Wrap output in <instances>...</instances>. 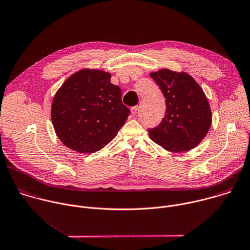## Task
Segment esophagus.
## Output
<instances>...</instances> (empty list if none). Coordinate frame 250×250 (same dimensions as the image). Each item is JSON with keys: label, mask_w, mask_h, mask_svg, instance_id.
I'll return each mask as SVG.
<instances>
[{"label": "esophagus", "mask_w": 250, "mask_h": 250, "mask_svg": "<svg viewBox=\"0 0 250 250\" xmlns=\"http://www.w3.org/2000/svg\"><path fill=\"white\" fill-rule=\"evenodd\" d=\"M137 111H138V106H135V107H132L130 112H131V115L132 116H135L137 114Z\"/></svg>", "instance_id": "obj_1"}]
</instances>
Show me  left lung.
<instances>
[{
  "mask_svg": "<svg viewBox=\"0 0 250 250\" xmlns=\"http://www.w3.org/2000/svg\"><path fill=\"white\" fill-rule=\"evenodd\" d=\"M149 74L159 85L167 107L161 124L148 129L150 138L174 153L196 147L212 125L211 108L203 89L183 70L162 68Z\"/></svg>",
  "mask_w": 250,
  "mask_h": 250,
  "instance_id": "obj_1",
  "label": "left lung"
}]
</instances>
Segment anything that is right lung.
Returning <instances> with one entry per match:
<instances>
[{"mask_svg":"<svg viewBox=\"0 0 250 250\" xmlns=\"http://www.w3.org/2000/svg\"><path fill=\"white\" fill-rule=\"evenodd\" d=\"M122 91L111 83V73L82 68L56 92L51 119L62 143L78 153H94L118 134L129 115Z\"/></svg>","mask_w":250,"mask_h":250,"instance_id":"obj_1","label":"right lung"}]
</instances>
